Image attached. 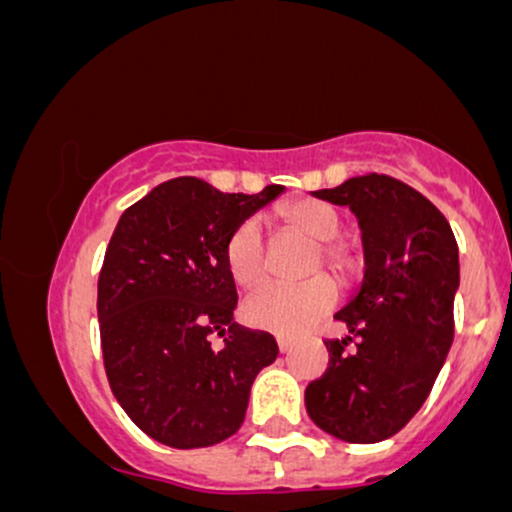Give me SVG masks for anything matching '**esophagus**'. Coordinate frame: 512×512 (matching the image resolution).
Returning <instances> with one entry per match:
<instances>
[{
    "mask_svg": "<svg viewBox=\"0 0 512 512\" xmlns=\"http://www.w3.org/2000/svg\"><path fill=\"white\" fill-rule=\"evenodd\" d=\"M276 346H279L281 354H289L293 349V339H286V337H276Z\"/></svg>",
    "mask_w": 512,
    "mask_h": 512,
    "instance_id": "34e87169",
    "label": "esophagus"
}]
</instances>
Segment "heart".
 <instances>
[{
  "mask_svg": "<svg viewBox=\"0 0 512 512\" xmlns=\"http://www.w3.org/2000/svg\"><path fill=\"white\" fill-rule=\"evenodd\" d=\"M281 219L291 231L315 240L317 255L313 269L330 267L334 274L351 276L358 267V248L349 240L339 238L342 216L339 211L317 199H298L281 209ZM228 274L238 286H255L267 272V243L262 223L257 219L240 221L223 248ZM337 286L330 276H313L301 284L269 281L252 291L243 303L245 322L257 330L296 337L320 320L337 303Z\"/></svg>",
  "mask_w": 512,
  "mask_h": 512,
  "instance_id": "b5f03b06",
  "label": "heart"
}]
</instances>
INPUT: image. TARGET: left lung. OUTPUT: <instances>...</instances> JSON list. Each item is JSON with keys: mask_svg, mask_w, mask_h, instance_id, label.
<instances>
[{"mask_svg": "<svg viewBox=\"0 0 512 512\" xmlns=\"http://www.w3.org/2000/svg\"><path fill=\"white\" fill-rule=\"evenodd\" d=\"M313 197L361 226V289L334 315L358 339H327L330 368L305 387L308 416L346 443L395 436L436 383L452 344L460 255L448 219L390 175H356Z\"/></svg>", "mask_w": 512, "mask_h": 512, "instance_id": "8db88e82", "label": "left lung"}]
</instances>
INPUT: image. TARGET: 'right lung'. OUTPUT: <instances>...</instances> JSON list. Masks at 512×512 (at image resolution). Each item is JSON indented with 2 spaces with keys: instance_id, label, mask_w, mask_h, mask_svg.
Wrapping results in <instances>:
<instances>
[{
  "instance_id": "add662e5",
  "label": "right lung",
  "mask_w": 512,
  "mask_h": 512,
  "mask_svg": "<svg viewBox=\"0 0 512 512\" xmlns=\"http://www.w3.org/2000/svg\"><path fill=\"white\" fill-rule=\"evenodd\" d=\"M284 185L228 195L173 178L125 209L98 276L105 375L120 407L168 448H209L238 431L257 373L279 346L233 322L238 293L223 248ZM209 333L224 337L219 352Z\"/></svg>"
}]
</instances>
